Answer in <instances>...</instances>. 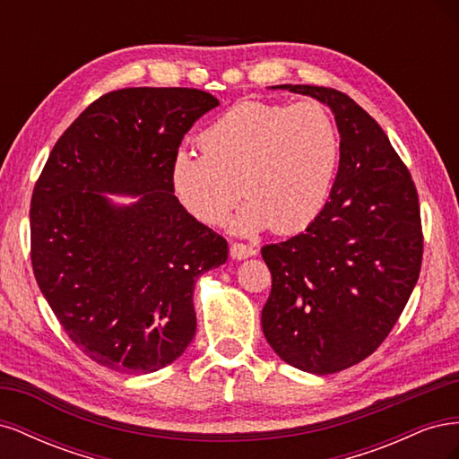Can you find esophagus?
Segmentation results:
<instances>
[{
    "instance_id": "34e87169",
    "label": "esophagus",
    "mask_w": 459,
    "mask_h": 459,
    "mask_svg": "<svg viewBox=\"0 0 459 459\" xmlns=\"http://www.w3.org/2000/svg\"><path fill=\"white\" fill-rule=\"evenodd\" d=\"M230 255L235 260H245V258L255 255V248L251 245H245V243H231Z\"/></svg>"
}]
</instances>
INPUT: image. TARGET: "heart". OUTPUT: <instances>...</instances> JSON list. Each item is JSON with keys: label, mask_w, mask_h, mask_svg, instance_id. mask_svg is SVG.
Here are the masks:
<instances>
[{"label": "heart", "mask_w": 459, "mask_h": 459, "mask_svg": "<svg viewBox=\"0 0 459 459\" xmlns=\"http://www.w3.org/2000/svg\"><path fill=\"white\" fill-rule=\"evenodd\" d=\"M199 145L203 152L182 149L172 157L178 201L201 224L220 226L245 191L251 199L231 224L245 235L272 226L299 233L314 224L341 159L335 120L314 101H239L201 134Z\"/></svg>", "instance_id": "1"}]
</instances>
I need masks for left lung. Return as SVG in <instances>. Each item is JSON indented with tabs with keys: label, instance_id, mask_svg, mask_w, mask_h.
Wrapping results in <instances>:
<instances>
[{
	"label": "left lung",
	"instance_id": "8db88e82",
	"mask_svg": "<svg viewBox=\"0 0 459 459\" xmlns=\"http://www.w3.org/2000/svg\"><path fill=\"white\" fill-rule=\"evenodd\" d=\"M277 88L331 108L341 159L314 224L262 247L272 272L262 331L289 366L329 375L377 351L404 310L423 258L420 201L383 128L349 95L322 86Z\"/></svg>",
	"mask_w": 459,
	"mask_h": 459
}]
</instances>
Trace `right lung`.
<instances>
[{
  "instance_id": "1",
  "label": "right lung",
  "mask_w": 459,
  "mask_h": 459,
  "mask_svg": "<svg viewBox=\"0 0 459 459\" xmlns=\"http://www.w3.org/2000/svg\"><path fill=\"white\" fill-rule=\"evenodd\" d=\"M218 105L193 88L110 91L66 128L38 178L36 281L66 335L100 366L152 373L195 335V281L228 260V243L178 201L170 162ZM108 195L136 201L117 205Z\"/></svg>"
}]
</instances>
